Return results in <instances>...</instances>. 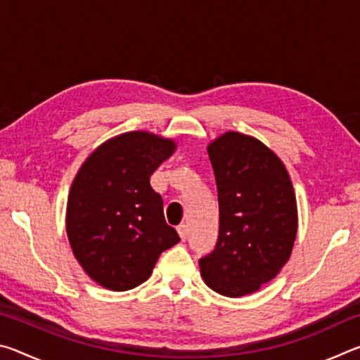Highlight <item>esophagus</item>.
Masks as SVG:
<instances>
[{
    "instance_id": "obj_1",
    "label": "esophagus",
    "mask_w": 360,
    "mask_h": 360,
    "mask_svg": "<svg viewBox=\"0 0 360 360\" xmlns=\"http://www.w3.org/2000/svg\"><path fill=\"white\" fill-rule=\"evenodd\" d=\"M178 233H179L182 241H184V240L187 238V225H186V224L178 225Z\"/></svg>"
}]
</instances>
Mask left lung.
I'll return each instance as SVG.
<instances>
[{
  "instance_id": "left-lung-1",
  "label": "left lung",
  "mask_w": 360,
  "mask_h": 360,
  "mask_svg": "<svg viewBox=\"0 0 360 360\" xmlns=\"http://www.w3.org/2000/svg\"><path fill=\"white\" fill-rule=\"evenodd\" d=\"M216 176L219 235L200 259L208 288L225 297L259 290L289 260L297 203L283 162L259 139L229 131L208 148Z\"/></svg>"
}]
</instances>
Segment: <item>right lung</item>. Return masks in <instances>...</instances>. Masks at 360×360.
Segmentation results:
<instances>
[{"label": "right lung", "instance_id": "1", "mask_svg": "<svg viewBox=\"0 0 360 360\" xmlns=\"http://www.w3.org/2000/svg\"><path fill=\"white\" fill-rule=\"evenodd\" d=\"M174 143L146 131L108 139L92 152L71 186L66 231L72 254L95 283L115 292L150 276L179 235L163 216L150 176Z\"/></svg>", "mask_w": 360, "mask_h": 360}]
</instances>
